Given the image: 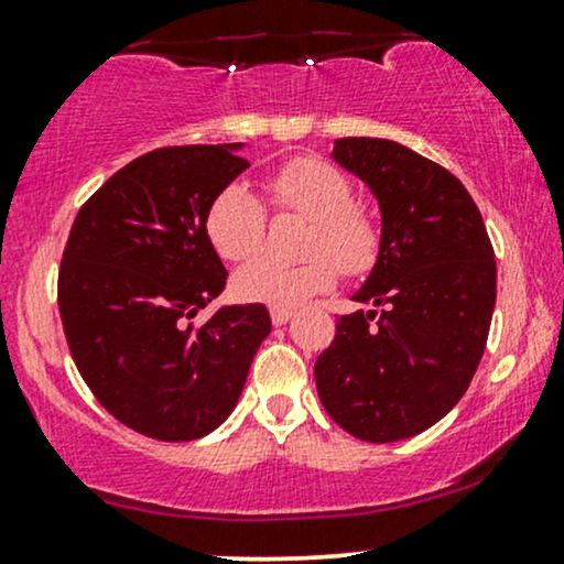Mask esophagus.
Wrapping results in <instances>:
<instances>
[{"label": "esophagus", "mask_w": 564, "mask_h": 564, "mask_svg": "<svg viewBox=\"0 0 564 564\" xmlns=\"http://www.w3.org/2000/svg\"><path fill=\"white\" fill-rule=\"evenodd\" d=\"M291 317H294V310H281V307L270 310V321H273V325H286Z\"/></svg>", "instance_id": "esophagus-1"}]
</instances>
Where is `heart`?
I'll use <instances>...</instances> for the list:
<instances>
[{"instance_id": "obj_1", "label": "heart", "mask_w": 564, "mask_h": 564, "mask_svg": "<svg viewBox=\"0 0 564 564\" xmlns=\"http://www.w3.org/2000/svg\"><path fill=\"white\" fill-rule=\"evenodd\" d=\"M275 209L310 217L302 262L254 260L236 270L234 294L268 307H300L336 283V268L359 278L378 260L381 228L368 209L351 202V181L323 158L289 160L264 181ZM207 236L223 260L241 262L262 249L268 215L247 183H228L207 209Z\"/></svg>"}]
</instances>
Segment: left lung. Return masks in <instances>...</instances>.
Wrapping results in <instances>:
<instances>
[{
  "label": "left lung",
  "instance_id": "1",
  "mask_svg": "<svg viewBox=\"0 0 564 564\" xmlns=\"http://www.w3.org/2000/svg\"><path fill=\"white\" fill-rule=\"evenodd\" d=\"M334 160L368 183L381 252L317 357L315 383L351 436H417L463 399L484 357L497 260L476 202L446 167L389 139H336Z\"/></svg>",
  "mask_w": 564,
  "mask_h": 564
}]
</instances>
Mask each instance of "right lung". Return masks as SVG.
Wrapping results in <instances>:
<instances>
[{
	"mask_svg": "<svg viewBox=\"0 0 564 564\" xmlns=\"http://www.w3.org/2000/svg\"><path fill=\"white\" fill-rule=\"evenodd\" d=\"M243 144L165 147L112 175L73 223L59 268V317L99 404L158 441L207 436L234 412L270 334L264 304H228L188 323L226 289L207 209L249 167Z\"/></svg>",
	"mask_w": 564,
	"mask_h": 564,
	"instance_id": "obj_1",
	"label": "right lung"
}]
</instances>
